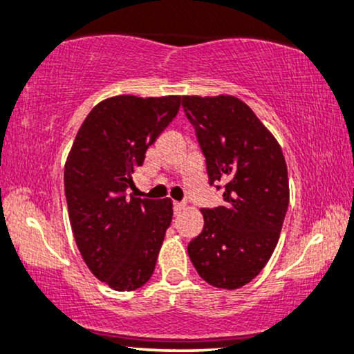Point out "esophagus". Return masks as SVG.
<instances>
[{
    "mask_svg": "<svg viewBox=\"0 0 354 354\" xmlns=\"http://www.w3.org/2000/svg\"><path fill=\"white\" fill-rule=\"evenodd\" d=\"M186 207V204H183V203H174V212L176 214H180L183 209Z\"/></svg>",
    "mask_w": 354,
    "mask_h": 354,
    "instance_id": "obj_1",
    "label": "esophagus"
}]
</instances>
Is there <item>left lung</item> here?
I'll list each match as a JSON object with an SVG mask.
<instances>
[{
    "label": "left lung",
    "instance_id": "obj_1",
    "mask_svg": "<svg viewBox=\"0 0 354 354\" xmlns=\"http://www.w3.org/2000/svg\"><path fill=\"white\" fill-rule=\"evenodd\" d=\"M207 163L223 186V205L203 209L204 229L187 245L198 274L218 289H239L274 252L289 205L288 167L270 129L236 96H183Z\"/></svg>",
    "mask_w": 354,
    "mask_h": 354
}]
</instances>
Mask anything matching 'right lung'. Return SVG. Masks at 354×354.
I'll return each instance as SVG.
<instances>
[{
  "mask_svg": "<svg viewBox=\"0 0 354 354\" xmlns=\"http://www.w3.org/2000/svg\"><path fill=\"white\" fill-rule=\"evenodd\" d=\"M181 96L120 95L83 120L65 162V196L75 241L89 271L114 290L150 279L173 221L171 199L125 196L133 168L176 118Z\"/></svg>",
  "mask_w": 354,
  "mask_h": 354,
  "instance_id": "add662e5",
  "label": "right lung"
}]
</instances>
